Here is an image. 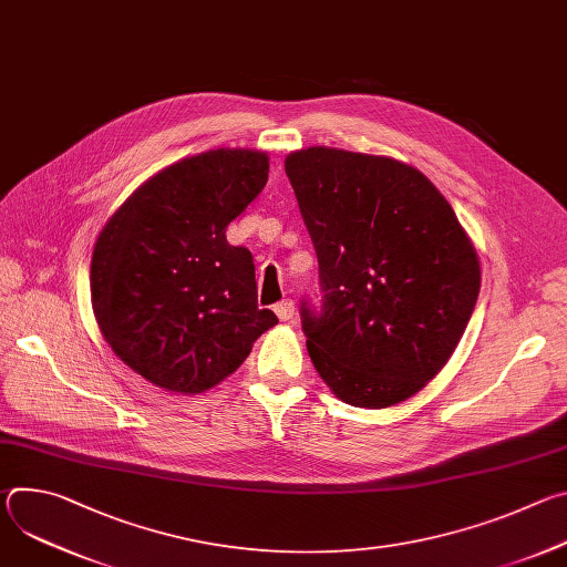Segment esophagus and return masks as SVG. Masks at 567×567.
Wrapping results in <instances>:
<instances>
[{
    "label": "esophagus",
    "instance_id": "34e87169",
    "mask_svg": "<svg viewBox=\"0 0 567 567\" xmlns=\"http://www.w3.org/2000/svg\"><path fill=\"white\" fill-rule=\"evenodd\" d=\"M274 311H276V316L280 318V320H291L293 318V311H296V305H293V300H280L276 307H274Z\"/></svg>",
    "mask_w": 567,
    "mask_h": 567
}]
</instances>
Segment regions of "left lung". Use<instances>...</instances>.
Masks as SVG:
<instances>
[{"instance_id": "1", "label": "left lung", "mask_w": 567, "mask_h": 567, "mask_svg": "<svg viewBox=\"0 0 567 567\" xmlns=\"http://www.w3.org/2000/svg\"><path fill=\"white\" fill-rule=\"evenodd\" d=\"M285 173L318 256L320 307L300 305L313 368L359 409L420 392L451 359L480 260L442 193L390 156L316 145Z\"/></svg>"}]
</instances>
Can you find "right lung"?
I'll list each match as a JSON object with an SVG mask.
<instances>
[{
    "label": "right lung",
    "instance_id": "obj_1",
    "mask_svg": "<svg viewBox=\"0 0 567 567\" xmlns=\"http://www.w3.org/2000/svg\"><path fill=\"white\" fill-rule=\"evenodd\" d=\"M267 179V152L208 150L156 173L103 226L94 313L114 354L150 383L204 392L278 322L258 309L251 251L226 241Z\"/></svg>",
    "mask_w": 567,
    "mask_h": 567
}]
</instances>
